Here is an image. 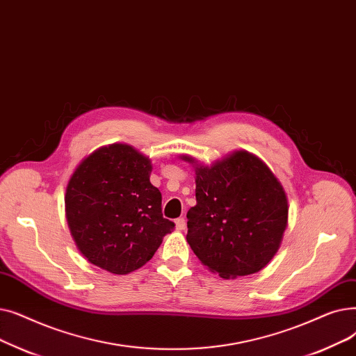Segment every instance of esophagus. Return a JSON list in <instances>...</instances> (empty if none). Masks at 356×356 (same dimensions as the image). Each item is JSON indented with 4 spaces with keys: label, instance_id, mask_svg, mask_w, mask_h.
<instances>
[{
    "label": "esophagus",
    "instance_id": "obj_1",
    "mask_svg": "<svg viewBox=\"0 0 356 356\" xmlns=\"http://www.w3.org/2000/svg\"><path fill=\"white\" fill-rule=\"evenodd\" d=\"M175 227L177 230H184L185 229V218L184 217H179L175 220Z\"/></svg>",
    "mask_w": 356,
    "mask_h": 356
}]
</instances>
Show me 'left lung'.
I'll use <instances>...</instances> for the list:
<instances>
[{"label": "left lung", "mask_w": 356, "mask_h": 356, "mask_svg": "<svg viewBox=\"0 0 356 356\" xmlns=\"http://www.w3.org/2000/svg\"><path fill=\"white\" fill-rule=\"evenodd\" d=\"M195 200L187 213V242L211 273L250 275L273 259L286 227L289 201L259 158L239 150L210 168L195 166Z\"/></svg>", "instance_id": "obj_1"}]
</instances>
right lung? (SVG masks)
<instances>
[{
	"label": "right lung",
	"instance_id": "add662e5",
	"mask_svg": "<svg viewBox=\"0 0 356 356\" xmlns=\"http://www.w3.org/2000/svg\"><path fill=\"white\" fill-rule=\"evenodd\" d=\"M150 172L149 158L122 143L99 147L75 169L65 195L67 226L95 266L129 274L150 261L174 230Z\"/></svg>",
	"mask_w": 356,
	"mask_h": 356
}]
</instances>
